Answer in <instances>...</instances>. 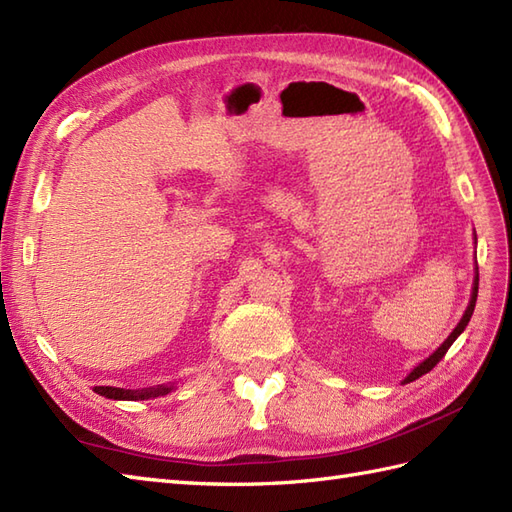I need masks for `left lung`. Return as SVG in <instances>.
<instances>
[{"instance_id": "8db88e82", "label": "left lung", "mask_w": 512, "mask_h": 512, "mask_svg": "<svg viewBox=\"0 0 512 512\" xmlns=\"http://www.w3.org/2000/svg\"><path fill=\"white\" fill-rule=\"evenodd\" d=\"M476 298H478V272H476V279H474V287H471V298H469V305H467V309H465V313H463V318H461V322L456 324V329L448 335V339H445V342L432 352V355L428 357V359H424L422 363L419 365H415V368L411 370V374L404 378V385L406 383H413L415 378H419V376H424V374H428L432 368H435V365L445 357V352H448V348L456 342V337L461 335L463 331H465V326L469 324V320H471V313H474V307H476Z\"/></svg>"}]
</instances>
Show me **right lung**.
Masks as SVG:
<instances>
[{"mask_svg": "<svg viewBox=\"0 0 512 512\" xmlns=\"http://www.w3.org/2000/svg\"><path fill=\"white\" fill-rule=\"evenodd\" d=\"M175 389V385H155L147 389H121V387H95L99 396H106L110 400H149L157 396H166Z\"/></svg>", "mask_w": 512, "mask_h": 512, "instance_id": "1", "label": "right lung"}]
</instances>
